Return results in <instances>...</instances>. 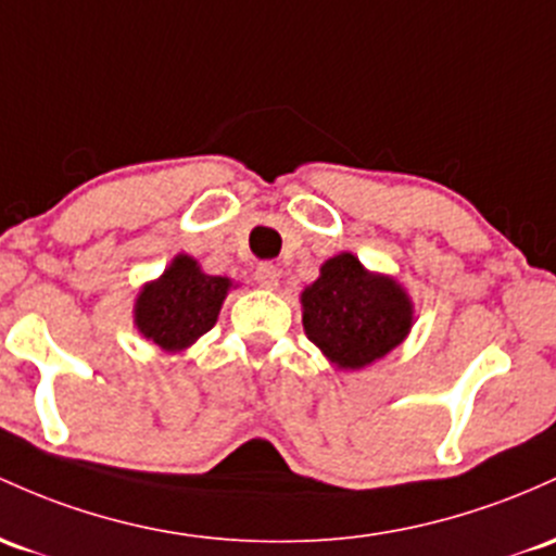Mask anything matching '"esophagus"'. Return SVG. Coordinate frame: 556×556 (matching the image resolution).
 Returning <instances> with one entry per match:
<instances>
[{"instance_id":"34e87169","label":"esophagus","mask_w":556,"mask_h":556,"mask_svg":"<svg viewBox=\"0 0 556 556\" xmlns=\"http://www.w3.org/2000/svg\"><path fill=\"white\" fill-rule=\"evenodd\" d=\"M255 282H258L261 288L274 290L279 282V268L274 264H261L258 268H255Z\"/></svg>"}]
</instances>
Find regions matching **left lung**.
I'll return each mask as SVG.
<instances>
[{
  "mask_svg": "<svg viewBox=\"0 0 556 556\" xmlns=\"http://www.w3.org/2000/svg\"><path fill=\"white\" fill-rule=\"evenodd\" d=\"M301 303L308 340L340 369H362L377 362L412 327L406 292L393 279L369 274L351 253L329 258L321 277L303 290Z\"/></svg>",
  "mask_w": 556,
  "mask_h": 556,
  "instance_id": "1",
  "label": "left lung"
}]
</instances>
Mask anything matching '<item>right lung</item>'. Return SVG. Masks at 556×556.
Here are the masks:
<instances>
[{
  "label": "right lung",
  "mask_w": 556,
  "mask_h": 556,
  "mask_svg": "<svg viewBox=\"0 0 556 556\" xmlns=\"http://www.w3.org/2000/svg\"><path fill=\"white\" fill-rule=\"evenodd\" d=\"M229 279L208 277L189 255H179L157 282L139 292L137 327L166 351H181L216 325Z\"/></svg>",
  "instance_id": "add662e5"
}]
</instances>
